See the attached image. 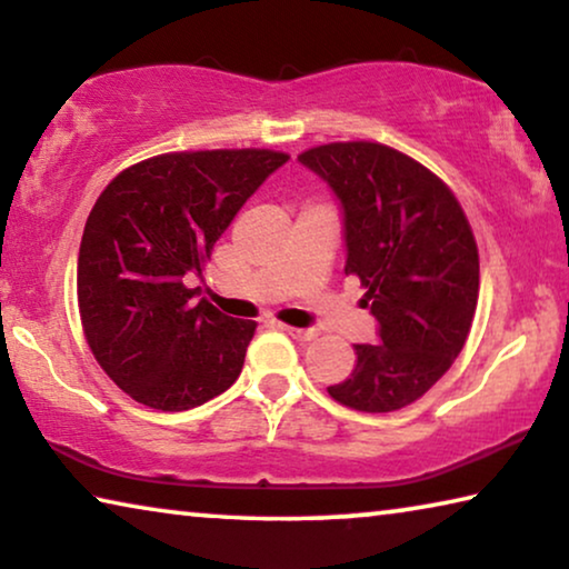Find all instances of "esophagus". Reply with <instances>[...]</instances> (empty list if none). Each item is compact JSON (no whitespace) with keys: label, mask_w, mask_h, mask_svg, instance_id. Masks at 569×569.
Returning a JSON list of instances; mask_svg holds the SVG:
<instances>
[{"label":"esophagus","mask_w":569,"mask_h":569,"mask_svg":"<svg viewBox=\"0 0 569 569\" xmlns=\"http://www.w3.org/2000/svg\"><path fill=\"white\" fill-rule=\"evenodd\" d=\"M283 330L291 335L293 340H299V342H309V340L317 338L315 327H283Z\"/></svg>","instance_id":"34e87169"}]
</instances>
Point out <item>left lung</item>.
I'll return each mask as SVG.
<instances>
[{"mask_svg":"<svg viewBox=\"0 0 569 569\" xmlns=\"http://www.w3.org/2000/svg\"><path fill=\"white\" fill-rule=\"evenodd\" d=\"M299 162L338 198L346 273L361 278L376 346H356V368L327 387L361 412L415 402L467 342L479 296V254L459 201L433 172L371 141L325 143Z\"/></svg>","mask_w":569,"mask_h":569,"instance_id":"1","label":"left lung"}]
</instances>
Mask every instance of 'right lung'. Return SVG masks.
Instances as JSON below:
<instances>
[{
  "label": "right lung",
  "instance_id": "right-lung-1",
  "mask_svg": "<svg viewBox=\"0 0 569 569\" xmlns=\"http://www.w3.org/2000/svg\"><path fill=\"white\" fill-rule=\"evenodd\" d=\"M288 162L268 149L162 154L123 170L84 223L77 299L84 338L136 402L182 412L242 373L254 322L196 301L203 262L239 208Z\"/></svg>",
  "mask_w": 569,
  "mask_h": 569
}]
</instances>
